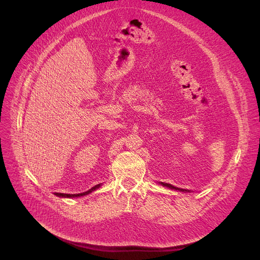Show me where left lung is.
<instances>
[{
	"label": "left lung",
	"instance_id": "left-lung-1",
	"mask_svg": "<svg viewBox=\"0 0 260 260\" xmlns=\"http://www.w3.org/2000/svg\"><path fill=\"white\" fill-rule=\"evenodd\" d=\"M161 184H162V185H165V186H167V187H169V188H171V189H176V190H179V192H188V190H186V189H183V188H179V187L173 186L172 184H169V183H162V182H161Z\"/></svg>",
	"mask_w": 260,
	"mask_h": 260
}]
</instances>
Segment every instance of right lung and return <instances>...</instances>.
Returning <instances> with one entry per match:
<instances>
[{
	"instance_id": "obj_1",
	"label": "right lung",
	"mask_w": 260,
	"mask_h": 260,
	"mask_svg": "<svg viewBox=\"0 0 260 260\" xmlns=\"http://www.w3.org/2000/svg\"><path fill=\"white\" fill-rule=\"evenodd\" d=\"M100 186V184H97V185H94L93 187H91L90 189H88L87 192H84V193H81V194H63V193H56V195L57 196H59V197H67V198H74V197H81V196H84V195H87V194H89V193H91V192H93L94 189H97L98 187Z\"/></svg>"
}]
</instances>
